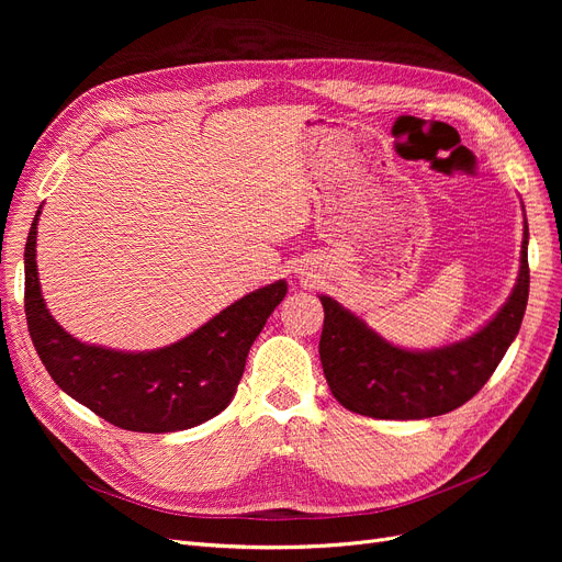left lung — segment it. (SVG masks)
Here are the masks:
<instances>
[{
  "label": "left lung",
  "instance_id": "left-lung-1",
  "mask_svg": "<svg viewBox=\"0 0 562 562\" xmlns=\"http://www.w3.org/2000/svg\"><path fill=\"white\" fill-rule=\"evenodd\" d=\"M528 227L521 269L506 305L476 335L435 350L392 346L337 301L318 296L326 318L318 356L333 396L373 419H428L476 396L519 333L528 303Z\"/></svg>",
  "mask_w": 562,
  "mask_h": 562
}]
</instances>
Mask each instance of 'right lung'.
I'll use <instances>...</instances> for the list:
<instances>
[{"label":"right lung","instance_id":"right-lung-1","mask_svg":"<svg viewBox=\"0 0 562 562\" xmlns=\"http://www.w3.org/2000/svg\"><path fill=\"white\" fill-rule=\"evenodd\" d=\"M41 206L24 248V312L38 358L56 385L104 422L136 432L187 430L223 412L252 341L284 299L286 282L248 293L193 335L159 350L88 346L58 326L43 303L36 269Z\"/></svg>","mask_w":562,"mask_h":562}]
</instances>
